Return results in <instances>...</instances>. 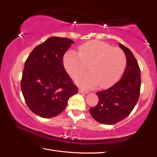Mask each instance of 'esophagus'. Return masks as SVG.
<instances>
[{
    "label": "esophagus",
    "instance_id": "esophagus-1",
    "mask_svg": "<svg viewBox=\"0 0 157 157\" xmlns=\"http://www.w3.org/2000/svg\"><path fill=\"white\" fill-rule=\"evenodd\" d=\"M78 91H79V93H81V94H88V93H89V91H86V90H84V89H80V88L79 89Z\"/></svg>",
    "mask_w": 157,
    "mask_h": 157
}]
</instances>
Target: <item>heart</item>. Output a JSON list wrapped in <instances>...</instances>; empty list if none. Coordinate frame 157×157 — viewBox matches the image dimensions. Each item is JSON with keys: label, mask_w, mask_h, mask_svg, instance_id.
Returning a JSON list of instances; mask_svg holds the SVG:
<instances>
[{"label": "heart", "mask_w": 157, "mask_h": 157, "mask_svg": "<svg viewBox=\"0 0 157 157\" xmlns=\"http://www.w3.org/2000/svg\"><path fill=\"white\" fill-rule=\"evenodd\" d=\"M63 63L72 78L84 71L88 65L90 72L75 78L80 86L92 89L98 84L100 88H107L118 81L123 73L126 56L119 48H113L105 42L91 41L79 46L78 53L68 50L63 55Z\"/></svg>", "instance_id": "b5f03b06"}]
</instances>
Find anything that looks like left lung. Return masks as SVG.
<instances>
[{"instance_id":"obj_1","label":"left lung","mask_w":157,"mask_h":157,"mask_svg":"<svg viewBox=\"0 0 157 157\" xmlns=\"http://www.w3.org/2000/svg\"><path fill=\"white\" fill-rule=\"evenodd\" d=\"M127 57V66L122 78L106 90L96 93L99 100L89 111L95 121L113 124L127 118L139 100L140 90V70L136 58L129 48L119 44Z\"/></svg>"}]
</instances>
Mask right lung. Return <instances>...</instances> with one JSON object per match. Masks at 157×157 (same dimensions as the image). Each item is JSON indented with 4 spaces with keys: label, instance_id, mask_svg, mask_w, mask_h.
Returning a JSON list of instances; mask_svg holds the SVG:
<instances>
[{
    "label": "right lung",
    "instance_id": "1",
    "mask_svg": "<svg viewBox=\"0 0 157 157\" xmlns=\"http://www.w3.org/2000/svg\"><path fill=\"white\" fill-rule=\"evenodd\" d=\"M74 44L68 38L52 36L38 45L25 62L21 91L29 109L42 118H52L65 109L78 87L65 71L63 57Z\"/></svg>",
    "mask_w": 157,
    "mask_h": 157
}]
</instances>
